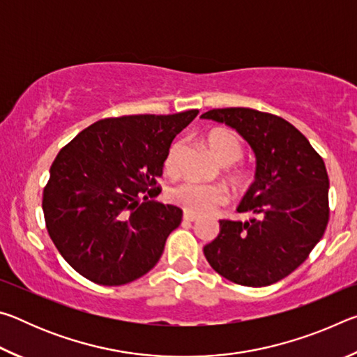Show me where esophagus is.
Returning <instances> with one entry per match:
<instances>
[{"mask_svg":"<svg viewBox=\"0 0 357 357\" xmlns=\"http://www.w3.org/2000/svg\"><path fill=\"white\" fill-rule=\"evenodd\" d=\"M184 220H187V222H195L197 219H198V215L197 214H192V213H187V211H185V213H184Z\"/></svg>","mask_w":357,"mask_h":357,"instance_id":"1","label":"esophagus"}]
</instances>
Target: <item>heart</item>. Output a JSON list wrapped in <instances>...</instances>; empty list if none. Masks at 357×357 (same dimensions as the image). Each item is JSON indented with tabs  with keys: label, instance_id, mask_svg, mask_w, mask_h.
Listing matches in <instances>:
<instances>
[{
	"label": "heart",
	"instance_id": "heart-1",
	"mask_svg": "<svg viewBox=\"0 0 357 357\" xmlns=\"http://www.w3.org/2000/svg\"><path fill=\"white\" fill-rule=\"evenodd\" d=\"M208 148L217 162L222 165H231L241 159L243 146H241L239 138L228 129H214L206 137ZM181 151V143L176 142L172 144L170 151L165 157V168L168 172H173L178 164V155ZM231 181L234 184H241L245 181L244 172H234L231 174ZM170 202L178 204L187 213L192 214H206L215 209L219 204L225 203L227 193L220 185L214 184H202L195 181H183L176 185H173L168 190Z\"/></svg>",
	"mask_w": 357,
	"mask_h": 357
}]
</instances>
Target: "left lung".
<instances>
[{
	"label": "left lung",
	"instance_id": "obj_1",
	"mask_svg": "<svg viewBox=\"0 0 357 357\" xmlns=\"http://www.w3.org/2000/svg\"><path fill=\"white\" fill-rule=\"evenodd\" d=\"M200 118L234 129L255 154V181L238 206L249 220H219L204 257L217 274L268 287L305 261L329 220V178L309 140L280 116L252 108H214Z\"/></svg>",
	"mask_w": 357,
	"mask_h": 357
}]
</instances>
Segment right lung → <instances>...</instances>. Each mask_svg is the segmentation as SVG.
<instances>
[{"label": "right lung", "instance_id": "obj_1", "mask_svg": "<svg viewBox=\"0 0 357 357\" xmlns=\"http://www.w3.org/2000/svg\"><path fill=\"white\" fill-rule=\"evenodd\" d=\"M198 110L100 119L59 151L44 189L48 234L78 274L105 287L134 282L159 261L183 220L155 203L172 142Z\"/></svg>", "mask_w": 357, "mask_h": 357}]
</instances>
